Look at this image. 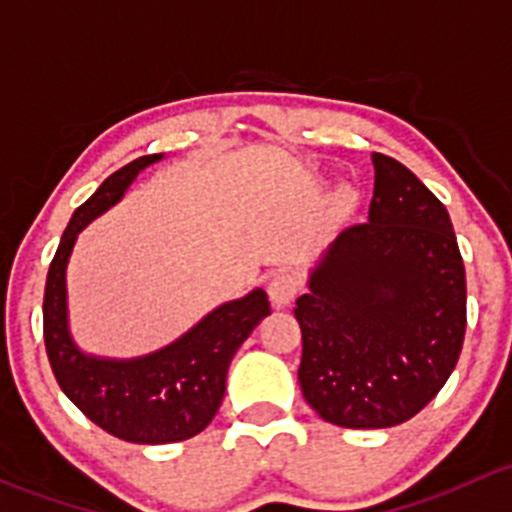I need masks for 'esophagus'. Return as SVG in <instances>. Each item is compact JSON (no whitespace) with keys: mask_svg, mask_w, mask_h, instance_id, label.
Instances as JSON below:
<instances>
[{"mask_svg":"<svg viewBox=\"0 0 512 512\" xmlns=\"http://www.w3.org/2000/svg\"><path fill=\"white\" fill-rule=\"evenodd\" d=\"M300 281L293 271H278L273 273L271 281H268V298L276 308H286L288 303L298 295Z\"/></svg>","mask_w":512,"mask_h":512,"instance_id":"esophagus-1","label":"esophagus"}]
</instances>
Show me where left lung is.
Returning a JSON list of instances; mask_svg holds the SVG:
<instances>
[{
    "label": "left lung",
    "instance_id": "1",
    "mask_svg": "<svg viewBox=\"0 0 512 512\" xmlns=\"http://www.w3.org/2000/svg\"><path fill=\"white\" fill-rule=\"evenodd\" d=\"M370 221L342 231L295 300L298 382L325 421L389 429L419 414L456 367L466 268L444 204L374 152Z\"/></svg>",
    "mask_w": 512,
    "mask_h": 512
}]
</instances>
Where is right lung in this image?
<instances>
[{
	"label": "right lung",
	"mask_w": 512,
	"mask_h": 512,
	"mask_svg": "<svg viewBox=\"0 0 512 512\" xmlns=\"http://www.w3.org/2000/svg\"><path fill=\"white\" fill-rule=\"evenodd\" d=\"M162 155H145L113 172L73 212L44 291V342L56 382L93 424L133 444H172L207 429L224 399L231 357L271 313L258 288L209 313L197 328L165 350L140 360H98L73 345L66 325V263L78 231L113 207L142 167Z\"/></svg>",
	"instance_id": "add662e5"
}]
</instances>
